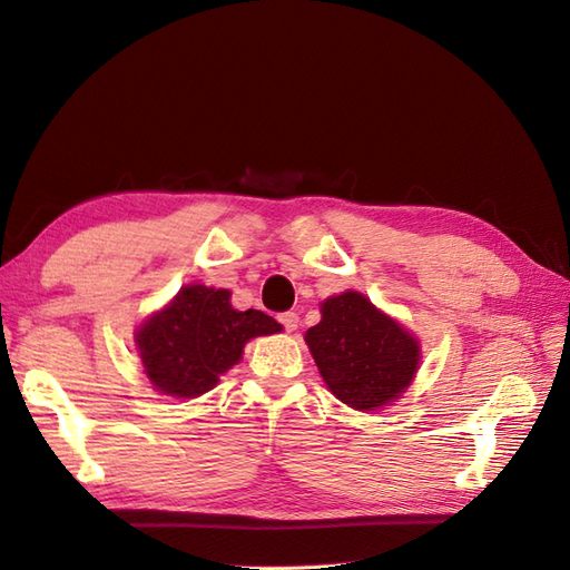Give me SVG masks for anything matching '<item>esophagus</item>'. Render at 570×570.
Masks as SVG:
<instances>
[{
    "instance_id": "esophagus-1",
    "label": "esophagus",
    "mask_w": 570,
    "mask_h": 570,
    "mask_svg": "<svg viewBox=\"0 0 570 570\" xmlns=\"http://www.w3.org/2000/svg\"><path fill=\"white\" fill-rule=\"evenodd\" d=\"M279 323L284 325L286 332H296L298 330V315L296 313H282Z\"/></svg>"
}]
</instances>
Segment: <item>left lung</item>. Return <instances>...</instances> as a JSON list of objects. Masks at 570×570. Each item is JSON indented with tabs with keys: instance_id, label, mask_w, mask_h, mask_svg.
<instances>
[{
	"instance_id": "left-lung-1",
	"label": "left lung",
	"mask_w": 570,
	"mask_h": 570,
	"mask_svg": "<svg viewBox=\"0 0 570 570\" xmlns=\"http://www.w3.org/2000/svg\"><path fill=\"white\" fill-rule=\"evenodd\" d=\"M320 315L305 344L332 395L356 412L397 402L421 366L414 334L358 291L325 298Z\"/></svg>"
}]
</instances>
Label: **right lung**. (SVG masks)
Here are the masks:
<instances>
[{
  "label": "right lung",
  "instance_id": "add662e5",
  "mask_svg": "<svg viewBox=\"0 0 570 570\" xmlns=\"http://www.w3.org/2000/svg\"><path fill=\"white\" fill-rule=\"evenodd\" d=\"M282 332L262 311H236L228 288L187 284L135 332L146 381L158 395L195 400L243 358L245 344Z\"/></svg>",
  "mask_w": 570,
  "mask_h": 570
}]
</instances>
